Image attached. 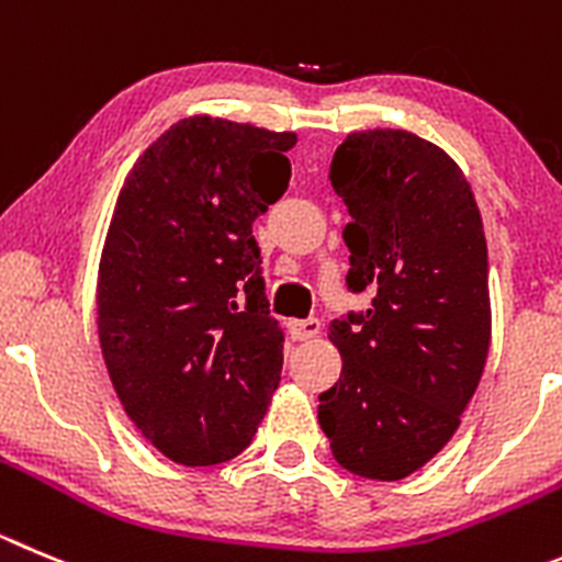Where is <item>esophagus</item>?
<instances>
[{"mask_svg": "<svg viewBox=\"0 0 562 562\" xmlns=\"http://www.w3.org/2000/svg\"><path fill=\"white\" fill-rule=\"evenodd\" d=\"M288 329H291L293 340H311L322 333V322L311 316V318H302V322H291L288 324Z\"/></svg>", "mask_w": 562, "mask_h": 562, "instance_id": "34e87169", "label": "esophagus"}]
</instances>
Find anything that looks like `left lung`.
<instances>
[{
    "instance_id": "1",
    "label": "left lung",
    "mask_w": 562,
    "mask_h": 562,
    "mask_svg": "<svg viewBox=\"0 0 562 562\" xmlns=\"http://www.w3.org/2000/svg\"><path fill=\"white\" fill-rule=\"evenodd\" d=\"M352 222L346 288L366 311L329 324L344 371L318 396L333 458L393 482L447 447L491 344L487 246L458 162L405 130H366L329 169Z\"/></svg>"
}]
</instances>
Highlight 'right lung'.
<instances>
[{
  "mask_svg": "<svg viewBox=\"0 0 562 562\" xmlns=\"http://www.w3.org/2000/svg\"><path fill=\"white\" fill-rule=\"evenodd\" d=\"M296 135L182 119L130 171L99 263V344L124 411L182 465L251 443L282 371L251 224L288 191Z\"/></svg>",
  "mask_w": 562,
  "mask_h": 562,
  "instance_id": "add662e5",
  "label": "right lung"
}]
</instances>
